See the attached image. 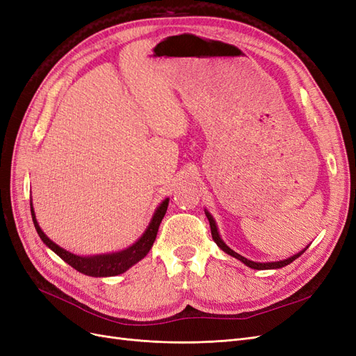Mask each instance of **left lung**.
Returning <instances> with one entry per match:
<instances>
[{"label":"left lung","instance_id":"1","mask_svg":"<svg viewBox=\"0 0 356 356\" xmlns=\"http://www.w3.org/2000/svg\"><path fill=\"white\" fill-rule=\"evenodd\" d=\"M204 213H207V217H208V220H209L211 234H212V239H213V242L217 243L224 252H227L229 255H232V257H234V258H238V260H241L242 263H245L248 267L257 268V270H268V268H279V267L288 266L289 263H293L294 260H297V258L306 251V250H303L301 252H298V254H296V255H293V257H289V258H286V260H282V261H275V263H255V261H251V260H248V258H245V257L239 255L238 252H234L233 250H230V248L221 241L220 234H218V230H217V224H215V221H213V218H212L211 215H209V212H204Z\"/></svg>","mask_w":356,"mask_h":356}]
</instances>
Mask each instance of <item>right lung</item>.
Wrapping results in <instances>:
<instances>
[{
    "label": "right lung",
    "instance_id": "1",
    "mask_svg": "<svg viewBox=\"0 0 356 356\" xmlns=\"http://www.w3.org/2000/svg\"><path fill=\"white\" fill-rule=\"evenodd\" d=\"M168 203H169V199H165L163 202H161V204L154 213L152 222H149V225H148V229L145 230V233L141 236V239H139L136 243L129 246L127 250H124L122 252L95 255V257H80V255H74L65 250H62L60 246H58L55 242H51L40 229V225L35 220L34 209H32V203H31V215H32V221H34V225H35L37 233L41 238V241L44 242L53 252L58 254L63 261L68 263L71 267H74L75 270H79L80 273H84L88 276H95V277H102V276H115V275L124 273L129 267H132L139 260H143V258L148 254V251L152 250V246L156 241L159 225L166 213Z\"/></svg>",
    "mask_w": 356,
    "mask_h": 356
}]
</instances>
